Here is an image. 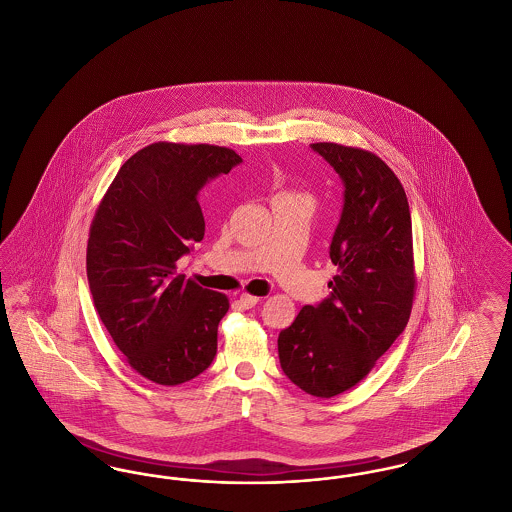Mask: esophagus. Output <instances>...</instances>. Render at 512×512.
<instances>
[{"label": "esophagus", "instance_id": "esophagus-1", "mask_svg": "<svg viewBox=\"0 0 512 512\" xmlns=\"http://www.w3.org/2000/svg\"><path fill=\"white\" fill-rule=\"evenodd\" d=\"M259 301H261V297H257V295H249V293H242V295H240V303H242L244 309L255 307Z\"/></svg>", "mask_w": 512, "mask_h": 512}]
</instances>
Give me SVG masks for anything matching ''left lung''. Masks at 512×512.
<instances>
[{
  "mask_svg": "<svg viewBox=\"0 0 512 512\" xmlns=\"http://www.w3.org/2000/svg\"><path fill=\"white\" fill-rule=\"evenodd\" d=\"M345 186L330 245V297L305 305L278 336L284 374L315 397L357 386L405 330L416 292L413 224L395 172L372 151L318 142Z\"/></svg>",
  "mask_w": 512,
  "mask_h": 512,
  "instance_id": "1",
  "label": "left lung"
}]
</instances>
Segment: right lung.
<instances>
[{"label": "right lung", "instance_id": "right-lung-1", "mask_svg": "<svg viewBox=\"0 0 512 512\" xmlns=\"http://www.w3.org/2000/svg\"><path fill=\"white\" fill-rule=\"evenodd\" d=\"M238 163L228 147L155 142L122 165L99 201L86 249L90 292L126 363L155 384H184L217 355L228 297L174 270L205 236L197 192Z\"/></svg>", "mask_w": 512, "mask_h": 512}]
</instances>
